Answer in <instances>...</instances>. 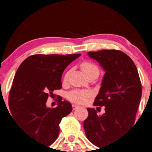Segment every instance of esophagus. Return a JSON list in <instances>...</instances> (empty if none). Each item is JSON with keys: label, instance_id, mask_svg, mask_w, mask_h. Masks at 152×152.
<instances>
[{"label": "esophagus", "instance_id": "1", "mask_svg": "<svg viewBox=\"0 0 152 152\" xmlns=\"http://www.w3.org/2000/svg\"><path fill=\"white\" fill-rule=\"evenodd\" d=\"M72 107H73V110H76V109L79 108V105L75 104H72Z\"/></svg>", "mask_w": 152, "mask_h": 152}]
</instances>
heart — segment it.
I'll use <instances>...</instances> for the list:
<instances>
[{"label": "heart", "instance_id": "1", "mask_svg": "<svg viewBox=\"0 0 152 152\" xmlns=\"http://www.w3.org/2000/svg\"><path fill=\"white\" fill-rule=\"evenodd\" d=\"M82 71L85 73V74L87 76L89 73H91L93 72H99V68L94 64L91 63L89 62H85L81 65ZM67 73L65 75V79H67L68 77ZM91 96V92L89 90H73L72 91L69 92L67 93V98L72 102H76L79 104H84L87 101L89 96Z\"/></svg>", "mask_w": 152, "mask_h": 152}]
</instances>
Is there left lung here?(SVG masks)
I'll list each match as a JSON object with an SVG mask.
<instances>
[{"label":"left lung","instance_id":"left-lung-1","mask_svg":"<svg viewBox=\"0 0 152 152\" xmlns=\"http://www.w3.org/2000/svg\"><path fill=\"white\" fill-rule=\"evenodd\" d=\"M105 71L94 106L105 107L98 115L95 109L87 108L84 121L87 139L96 146L113 142L132 126L142 95L137 67L131 58L121 50H102L87 53Z\"/></svg>","mask_w":152,"mask_h":152}]
</instances>
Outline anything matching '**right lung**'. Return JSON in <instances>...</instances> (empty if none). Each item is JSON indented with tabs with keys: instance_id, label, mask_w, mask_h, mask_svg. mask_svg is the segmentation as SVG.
Instances as JSON below:
<instances>
[{
	"instance_id": "1",
	"label": "right lung",
	"mask_w": 152,
	"mask_h": 152,
	"mask_svg": "<svg viewBox=\"0 0 152 152\" xmlns=\"http://www.w3.org/2000/svg\"><path fill=\"white\" fill-rule=\"evenodd\" d=\"M81 54L42 55L28 56L15 73L9 96L11 115L31 138L45 145L56 140L59 123L70 114L72 106L59 101L57 107L46 106L48 96L62 88V75L69 64Z\"/></svg>"
}]
</instances>
